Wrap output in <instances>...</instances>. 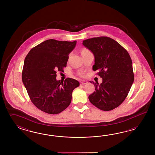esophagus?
Masks as SVG:
<instances>
[{
  "label": "esophagus",
  "instance_id": "obj_1",
  "mask_svg": "<svg viewBox=\"0 0 155 155\" xmlns=\"http://www.w3.org/2000/svg\"><path fill=\"white\" fill-rule=\"evenodd\" d=\"M87 84V82L86 81H81V84H82V85H84Z\"/></svg>",
  "mask_w": 155,
  "mask_h": 155
}]
</instances>
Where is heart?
<instances>
[{"mask_svg":"<svg viewBox=\"0 0 155 155\" xmlns=\"http://www.w3.org/2000/svg\"><path fill=\"white\" fill-rule=\"evenodd\" d=\"M87 51V49H84V50H82V52H84V51Z\"/></svg>","mask_w":155,"mask_h":155,"instance_id":"1","label":"heart"}]
</instances>
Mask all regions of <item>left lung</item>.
<instances>
[{
	"label": "left lung",
	"instance_id": "1",
	"mask_svg": "<svg viewBox=\"0 0 155 155\" xmlns=\"http://www.w3.org/2000/svg\"><path fill=\"white\" fill-rule=\"evenodd\" d=\"M82 44L94 54L93 70L102 82L93 83L95 91L89 96L90 102L103 111L117 108L126 98L134 81L132 62L127 51L108 37H98L83 41Z\"/></svg>",
	"mask_w": 155,
	"mask_h": 155
}]
</instances>
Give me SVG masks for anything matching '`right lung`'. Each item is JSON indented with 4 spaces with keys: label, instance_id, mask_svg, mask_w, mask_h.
<instances>
[{
    "label": "right lung",
    "instance_id": "add662e5",
    "mask_svg": "<svg viewBox=\"0 0 155 155\" xmlns=\"http://www.w3.org/2000/svg\"><path fill=\"white\" fill-rule=\"evenodd\" d=\"M76 43L49 39L33 48L24 60L23 83L32 102L42 111L57 114L71 104L80 83L71 78L57 81L56 73L64 71Z\"/></svg>",
    "mask_w": 155,
    "mask_h": 155
}]
</instances>
